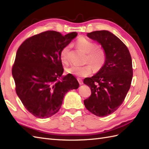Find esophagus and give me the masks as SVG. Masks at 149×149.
Returning a JSON list of instances; mask_svg holds the SVG:
<instances>
[{
	"instance_id": "esophagus-1",
	"label": "esophagus",
	"mask_w": 149,
	"mask_h": 149,
	"mask_svg": "<svg viewBox=\"0 0 149 149\" xmlns=\"http://www.w3.org/2000/svg\"><path fill=\"white\" fill-rule=\"evenodd\" d=\"M77 80H78V81L79 82V84H80V85H83L84 84V82H83V81H82V80H81V78H78Z\"/></svg>"
}]
</instances>
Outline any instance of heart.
<instances>
[{
	"mask_svg": "<svg viewBox=\"0 0 149 149\" xmlns=\"http://www.w3.org/2000/svg\"><path fill=\"white\" fill-rule=\"evenodd\" d=\"M75 44L79 49L85 53V61L91 64H87L82 66L72 65L65 69L68 74L77 76V77H84L92 73V67L95 71H99L102 68L105 63L106 58H107L105 51L103 49L97 47L95 42L85 37L79 38L76 41ZM69 49H70V47L67 45L61 51V59L64 63H66L68 61Z\"/></svg>",
	"mask_w": 149,
	"mask_h": 149,
	"instance_id": "b5f03b06",
	"label": "heart"
}]
</instances>
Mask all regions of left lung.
I'll list each match as a JSON object with an SVG mask.
<instances>
[{"mask_svg": "<svg viewBox=\"0 0 149 149\" xmlns=\"http://www.w3.org/2000/svg\"><path fill=\"white\" fill-rule=\"evenodd\" d=\"M87 36L101 45L107 58L96 74L84 79V83L91 90V95L84 100V104L96 116H107L117 110L130 90L133 78L132 59L126 46L111 32L94 31Z\"/></svg>", "mask_w": 149, "mask_h": 149, "instance_id": "8db88e82", "label": "left lung"}]
</instances>
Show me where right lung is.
<instances>
[{
	"mask_svg": "<svg viewBox=\"0 0 149 149\" xmlns=\"http://www.w3.org/2000/svg\"><path fill=\"white\" fill-rule=\"evenodd\" d=\"M48 31L26 39L16 52L12 68L16 92L25 108L35 117L45 118L61 108L65 94L79 84L71 74L62 76L61 49L77 36Z\"/></svg>",
	"mask_w": 149,
	"mask_h": 149,
	"instance_id": "add662e5",
	"label": "right lung"
}]
</instances>
